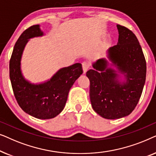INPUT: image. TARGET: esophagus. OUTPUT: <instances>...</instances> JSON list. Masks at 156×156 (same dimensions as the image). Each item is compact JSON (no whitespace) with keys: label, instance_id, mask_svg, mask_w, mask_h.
<instances>
[{"label":"esophagus","instance_id":"1","mask_svg":"<svg viewBox=\"0 0 156 156\" xmlns=\"http://www.w3.org/2000/svg\"><path fill=\"white\" fill-rule=\"evenodd\" d=\"M89 67H90V65H89V62H82V69H83V72H84V74L86 73V72H87V70L89 69Z\"/></svg>","mask_w":156,"mask_h":156}]
</instances>
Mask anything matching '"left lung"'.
Segmentation results:
<instances>
[{
	"label": "left lung",
	"instance_id": "8db88e82",
	"mask_svg": "<svg viewBox=\"0 0 156 156\" xmlns=\"http://www.w3.org/2000/svg\"><path fill=\"white\" fill-rule=\"evenodd\" d=\"M119 40L107 50L115 70L106 59L93 64L87 76L90 82L89 96L93 109L107 119H120L133 112L141 96L146 76V62L139 42L127 27L117 25ZM118 73L125 81L118 80Z\"/></svg>",
	"mask_w": 156,
	"mask_h": 156
}]
</instances>
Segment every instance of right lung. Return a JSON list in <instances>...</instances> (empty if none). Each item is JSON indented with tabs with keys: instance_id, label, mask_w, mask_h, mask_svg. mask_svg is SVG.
<instances>
[{
	"instance_id": "obj_1",
	"label": "right lung",
	"mask_w": 156,
	"mask_h": 156,
	"mask_svg": "<svg viewBox=\"0 0 156 156\" xmlns=\"http://www.w3.org/2000/svg\"><path fill=\"white\" fill-rule=\"evenodd\" d=\"M39 25L25 30L17 40L10 59V79L15 97L25 113L39 119L57 116L65 107L68 94L74 82L83 73L82 64L62 68L50 80L41 84L29 82L20 69L22 54L29 39L43 35Z\"/></svg>"
}]
</instances>
